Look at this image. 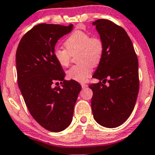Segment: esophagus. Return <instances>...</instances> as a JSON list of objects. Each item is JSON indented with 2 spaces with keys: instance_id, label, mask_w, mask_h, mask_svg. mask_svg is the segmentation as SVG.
I'll return each mask as SVG.
<instances>
[{
  "instance_id": "34e87169",
  "label": "esophagus",
  "mask_w": 155,
  "mask_h": 155,
  "mask_svg": "<svg viewBox=\"0 0 155 155\" xmlns=\"http://www.w3.org/2000/svg\"><path fill=\"white\" fill-rule=\"evenodd\" d=\"M81 85H82V87H83V88H85V87H87V84H85V83H82V84H81Z\"/></svg>"
}]
</instances>
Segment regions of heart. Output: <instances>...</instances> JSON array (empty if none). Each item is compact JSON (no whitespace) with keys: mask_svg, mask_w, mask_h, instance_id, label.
<instances>
[{"mask_svg":"<svg viewBox=\"0 0 155 155\" xmlns=\"http://www.w3.org/2000/svg\"><path fill=\"white\" fill-rule=\"evenodd\" d=\"M65 48H55L53 56L60 66L68 67L71 56L76 54L77 64L73 65L67 73L70 80L84 82L91 76L93 67L97 66L104 54V42L100 37H91L88 33L76 31L65 40Z\"/></svg>","mask_w":155,"mask_h":155,"instance_id":"b5f03b06","label":"heart"}]
</instances>
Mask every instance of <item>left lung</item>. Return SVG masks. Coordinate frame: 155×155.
<instances>
[{
  "mask_svg": "<svg viewBox=\"0 0 155 155\" xmlns=\"http://www.w3.org/2000/svg\"><path fill=\"white\" fill-rule=\"evenodd\" d=\"M93 25L104 42V49L93 75L102 82L89 85L93 91L92 112L101 125L117 127L129 118L137 102L140 87L138 58L123 28L107 19L96 20Z\"/></svg>",
  "mask_w": 155,
  "mask_h": 155,
  "instance_id": "obj_1",
  "label": "left lung"
}]
</instances>
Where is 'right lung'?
<instances>
[{"label": "right lung", "instance_id": "add662e5", "mask_svg": "<svg viewBox=\"0 0 155 155\" xmlns=\"http://www.w3.org/2000/svg\"><path fill=\"white\" fill-rule=\"evenodd\" d=\"M72 29L71 24L37 25L23 36L15 54L18 85L26 106L36 121L51 132L70 125L82 88L76 81L64 80L63 68L53 56L58 40ZM58 81L62 87H52Z\"/></svg>", "mask_w": 155, "mask_h": 155}]
</instances>
